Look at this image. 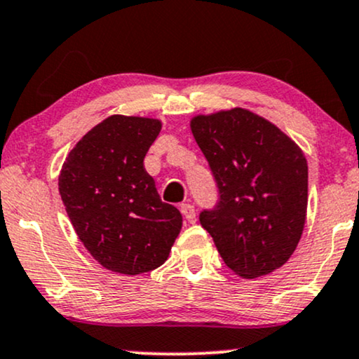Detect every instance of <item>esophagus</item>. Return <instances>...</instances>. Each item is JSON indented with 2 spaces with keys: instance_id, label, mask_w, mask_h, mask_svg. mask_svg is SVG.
I'll return each instance as SVG.
<instances>
[{
  "instance_id": "esophagus-1",
  "label": "esophagus",
  "mask_w": 359,
  "mask_h": 359,
  "mask_svg": "<svg viewBox=\"0 0 359 359\" xmlns=\"http://www.w3.org/2000/svg\"><path fill=\"white\" fill-rule=\"evenodd\" d=\"M180 212H182L187 222H196V209H194L192 204H180Z\"/></svg>"
}]
</instances>
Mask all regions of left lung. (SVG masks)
Wrapping results in <instances>:
<instances>
[{
  "label": "left lung",
  "mask_w": 359,
  "mask_h": 359,
  "mask_svg": "<svg viewBox=\"0 0 359 359\" xmlns=\"http://www.w3.org/2000/svg\"><path fill=\"white\" fill-rule=\"evenodd\" d=\"M191 130L219 189L217 205L198 219L226 266L245 279L279 269L306 222L303 150L269 120L239 107L194 116Z\"/></svg>",
  "instance_id": "obj_1"
}]
</instances>
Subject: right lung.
<instances>
[{
    "instance_id": "right-lung-1",
    "label": "right lung",
    "mask_w": 359,
    "mask_h": 359,
    "mask_svg": "<svg viewBox=\"0 0 359 359\" xmlns=\"http://www.w3.org/2000/svg\"><path fill=\"white\" fill-rule=\"evenodd\" d=\"M162 122L111 115L72 149L58 189L79 239L105 269L137 276L167 261L182 215L162 202L144 158Z\"/></svg>"
}]
</instances>
